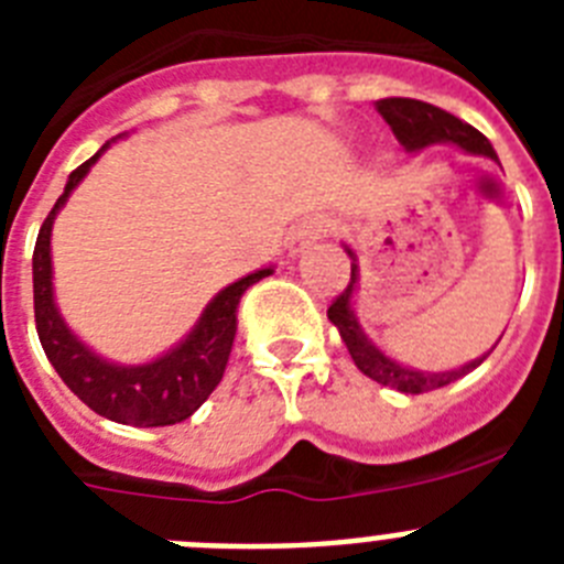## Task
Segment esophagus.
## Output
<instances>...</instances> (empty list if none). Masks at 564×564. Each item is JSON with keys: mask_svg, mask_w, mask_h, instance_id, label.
<instances>
[{"mask_svg": "<svg viewBox=\"0 0 564 564\" xmlns=\"http://www.w3.org/2000/svg\"><path fill=\"white\" fill-rule=\"evenodd\" d=\"M325 231H327L325 223L318 220V217H307V220L296 223L291 231V237H288V251L296 257V253L305 251L307 246H313V242H316V239L322 237Z\"/></svg>", "mask_w": 564, "mask_h": 564, "instance_id": "34e87169", "label": "esophagus"}]
</instances>
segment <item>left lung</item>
I'll list each match as a JSON object with an SVG mask.
<instances>
[{
    "label": "left lung",
    "instance_id": "8db88e82",
    "mask_svg": "<svg viewBox=\"0 0 564 564\" xmlns=\"http://www.w3.org/2000/svg\"><path fill=\"white\" fill-rule=\"evenodd\" d=\"M376 109L381 112L383 121L390 123L392 134H395L398 143H401L406 152H421V149L432 147V143H455L463 152L486 154V158L497 161L495 149H491L486 134L477 132L471 123L460 121V118H455V115L446 112V109L435 107V104L415 101V98H381V101H376ZM347 253L352 257L350 248H347ZM356 285L358 265L352 262L350 285L344 288V291L333 299V305L327 307V318H330L333 325L338 327V333H341V341L347 344V350H350L358 370L367 378H372V381L383 383V387H392V390L406 392V395H421V392L441 390L446 383L457 381V378L468 376L475 367H480L488 358V352L495 350V347H491L486 356L475 358V361H468L463 364V367H457V370L446 372H421L412 370V367H403V364L392 361L390 356H383L376 344L364 336L356 313H352V293H356Z\"/></svg>",
    "mask_w": 564,
    "mask_h": 564
}]
</instances>
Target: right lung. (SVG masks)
Segmentation results:
<instances>
[{"instance_id": "add662e5", "label": "right lung", "mask_w": 564, "mask_h": 564, "mask_svg": "<svg viewBox=\"0 0 564 564\" xmlns=\"http://www.w3.org/2000/svg\"><path fill=\"white\" fill-rule=\"evenodd\" d=\"M109 141L98 149L89 161H84L69 174L64 194L56 200L33 248V311H36V333L47 352L50 364L56 367L62 381L76 392L89 410L101 417L127 426H172L200 410L203 401L223 381L228 356H231L234 336H237L239 299L253 282L273 273L262 268L257 273L237 279L234 285L220 291L208 302L200 322L183 338L174 350L163 352L149 364L121 367L107 358L96 356L87 344L78 341L53 299V262H50V231L58 208L67 203L69 192L84 181L89 166L107 152Z\"/></svg>"}]
</instances>
